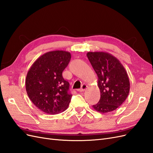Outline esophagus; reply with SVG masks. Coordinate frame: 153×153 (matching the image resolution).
Returning <instances> with one entry per match:
<instances>
[{"label":"esophagus","instance_id":"obj_1","mask_svg":"<svg viewBox=\"0 0 153 153\" xmlns=\"http://www.w3.org/2000/svg\"><path fill=\"white\" fill-rule=\"evenodd\" d=\"M87 85H86V84H83V85H82L81 89H78V91H79V92H84V91L87 89Z\"/></svg>","mask_w":153,"mask_h":153}]
</instances>
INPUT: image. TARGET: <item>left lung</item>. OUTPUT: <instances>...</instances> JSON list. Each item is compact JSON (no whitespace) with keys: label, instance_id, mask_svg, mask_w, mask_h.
I'll return each mask as SVG.
<instances>
[{"label":"left lung","instance_id":"obj_1","mask_svg":"<svg viewBox=\"0 0 153 153\" xmlns=\"http://www.w3.org/2000/svg\"><path fill=\"white\" fill-rule=\"evenodd\" d=\"M87 56L98 77L101 98L92 106L101 113L116 110L126 100L130 84L126 69L119 60L107 52H88Z\"/></svg>","mask_w":153,"mask_h":153}]
</instances>
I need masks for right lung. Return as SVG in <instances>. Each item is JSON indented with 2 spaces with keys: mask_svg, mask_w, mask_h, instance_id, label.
Instances as JSON below:
<instances>
[{
  "mask_svg": "<svg viewBox=\"0 0 153 153\" xmlns=\"http://www.w3.org/2000/svg\"><path fill=\"white\" fill-rule=\"evenodd\" d=\"M70 60L71 53L66 51H51L37 59L27 74V95L36 107L46 114L62 112L70 103L69 84L62 76Z\"/></svg>",
  "mask_w": 153,
  "mask_h": 153,
  "instance_id": "right-lung-1",
  "label": "right lung"
}]
</instances>
